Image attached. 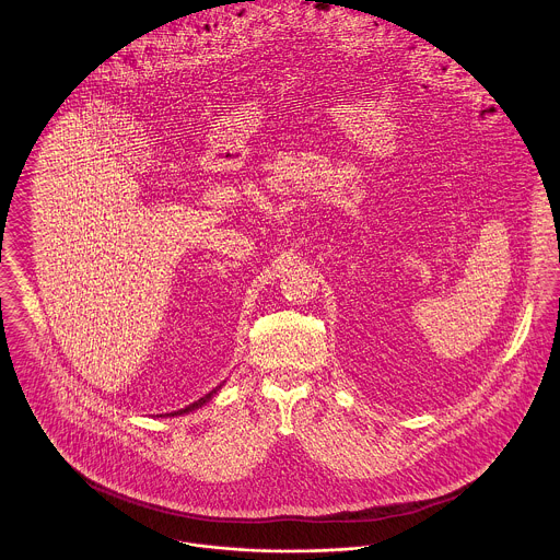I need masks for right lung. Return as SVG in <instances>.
<instances>
[{
	"mask_svg": "<svg viewBox=\"0 0 560 560\" xmlns=\"http://www.w3.org/2000/svg\"><path fill=\"white\" fill-rule=\"evenodd\" d=\"M217 390H219V386H217V388H214V390H210V393H208V395H203V397H201V399H197V401H192V404H188L187 408H183V410H178V412H172V415H170V417H178V415H185V412H190V410H197V408H201V406H203V404H206V401H208V399H210V397H212V395H214V393H217ZM161 417H163V415H161ZM165 417H167V415H165Z\"/></svg>",
	"mask_w": 560,
	"mask_h": 560,
	"instance_id": "obj_1",
	"label": "right lung"
}]
</instances>
